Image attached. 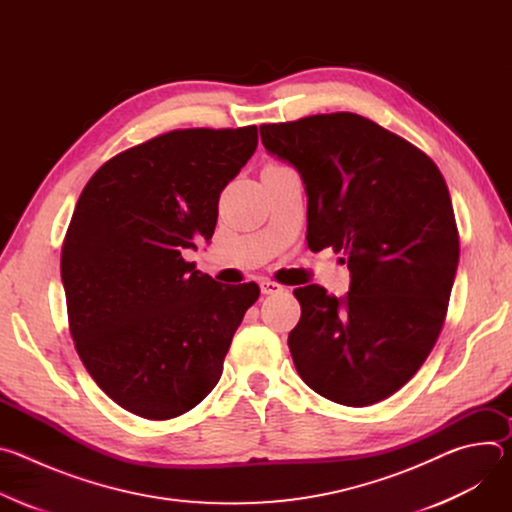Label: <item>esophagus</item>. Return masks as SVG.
I'll list each match as a JSON object with an SVG mask.
<instances>
[{
	"label": "esophagus",
	"mask_w": 512,
	"mask_h": 512,
	"mask_svg": "<svg viewBox=\"0 0 512 512\" xmlns=\"http://www.w3.org/2000/svg\"><path fill=\"white\" fill-rule=\"evenodd\" d=\"M261 291L265 296H273V294H279V291H283V285H279L277 281H271V279H263L261 281Z\"/></svg>",
	"instance_id": "esophagus-1"
}]
</instances>
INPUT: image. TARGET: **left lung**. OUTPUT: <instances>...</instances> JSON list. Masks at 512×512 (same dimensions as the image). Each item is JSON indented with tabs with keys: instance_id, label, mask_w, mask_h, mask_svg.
Returning a JSON list of instances; mask_svg holds the SVG:
<instances>
[{
	"instance_id": "1",
	"label": "left lung",
	"mask_w": 512,
	"mask_h": 512,
	"mask_svg": "<svg viewBox=\"0 0 512 512\" xmlns=\"http://www.w3.org/2000/svg\"><path fill=\"white\" fill-rule=\"evenodd\" d=\"M265 150L294 166L308 194V247L344 253L350 291L294 289L289 332L304 383L348 407L391 397L442 332L460 259L452 198L419 148L356 113L259 127Z\"/></svg>"
}]
</instances>
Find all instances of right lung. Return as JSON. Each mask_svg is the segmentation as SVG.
Returning a JSON list of instances; mask_svg holds the SVG:
<instances>
[{"label":"right lung","instance_id":"right-lung-1","mask_svg":"<svg viewBox=\"0 0 512 512\" xmlns=\"http://www.w3.org/2000/svg\"><path fill=\"white\" fill-rule=\"evenodd\" d=\"M257 127L174 129L113 156L87 182L60 253L68 328L119 407L164 421L196 407L255 281L216 283L182 257L210 241L218 198L257 148Z\"/></svg>","mask_w":512,"mask_h":512}]
</instances>
